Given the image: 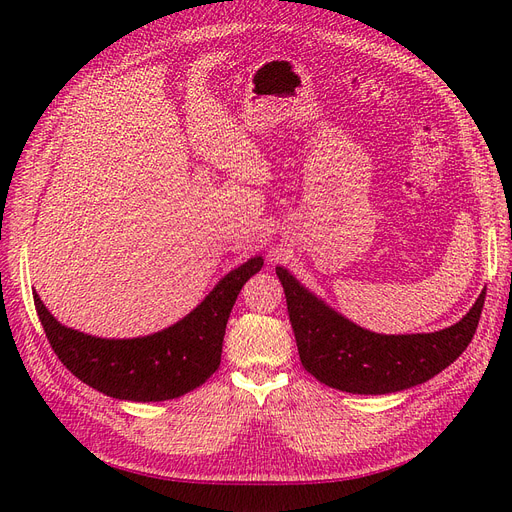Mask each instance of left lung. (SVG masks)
I'll return each instance as SVG.
<instances>
[{"label": "left lung", "mask_w": 512, "mask_h": 512, "mask_svg": "<svg viewBox=\"0 0 512 512\" xmlns=\"http://www.w3.org/2000/svg\"><path fill=\"white\" fill-rule=\"evenodd\" d=\"M288 316L303 367L322 384L346 393L386 395L423 384L468 348L476 333L485 290L457 324L436 333L380 335L337 314L284 269Z\"/></svg>", "instance_id": "left-lung-1"}]
</instances>
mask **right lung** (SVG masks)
<instances>
[{
    "mask_svg": "<svg viewBox=\"0 0 512 512\" xmlns=\"http://www.w3.org/2000/svg\"><path fill=\"white\" fill-rule=\"evenodd\" d=\"M262 269L254 256L218 282L205 301L173 327L147 337L104 339L59 324L34 292L38 318L59 361L108 397L164 401L194 391L220 367L230 309L243 284Z\"/></svg>",
    "mask_w": 512,
    "mask_h": 512,
    "instance_id": "1",
    "label": "right lung"
}]
</instances>
